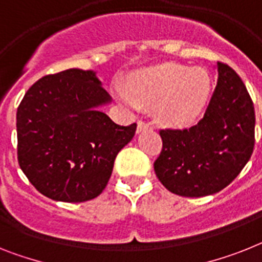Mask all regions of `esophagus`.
<instances>
[{
  "label": "esophagus",
  "instance_id": "obj_1",
  "mask_svg": "<svg viewBox=\"0 0 262 262\" xmlns=\"http://www.w3.org/2000/svg\"><path fill=\"white\" fill-rule=\"evenodd\" d=\"M148 127H150V124H149V122H145V121L140 120L137 122V133L145 130V129H148Z\"/></svg>",
  "mask_w": 262,
  "mask_h": 262
}]
</instances>
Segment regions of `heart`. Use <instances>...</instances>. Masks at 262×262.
<instances>
[{
  "label": "heart",
  "mask_w": 262,
  "mask_h": 262,
  "mask_svg": "<svg viewBox=\"0 0 262 262\" xmlns=\"http://www.w3.org/2000/svg\"><path fill=\"white\" fill-rule=\"evenodd\" d=\"M212 80L204 68L168 62L136 72L129 88L116 83L114 94L132 111L156 109L168 125L182 126L199 117L209 100Z\"/></svg>",
  "instance_id": "obj_1"
}]
</instances>
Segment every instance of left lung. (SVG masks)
Wrapping results in <instances>:
<instances>
[{"mask_svg":"<svg viewBox=\"0 0 262 262\" xmlns=\"http://www.w3.org/2000/svg\"><path fill=\"white\" fill-rule=\"evenodd\" d=\"M219 81L204 117L184 129H161L155 172L169 192L204 197L223 190L249 161L254 148L253 101L238 74L217 62Z\"/></svg>","mask_w":262,"mask_h":262,"instance_id":"left-lung-1","label":"left lung"}]
</instances>
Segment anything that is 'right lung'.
<instances>
[{
  "mask_svg": "<svg viewBox=\"0 0 262 262\" xmlns=\"http://www.w3.org/2000/svg\"><path fill=\"white\" fill-rule=\"evenodd\" d=\"M109 101L92 70L49 74L26 92L17 109V158L41 194L83 202L102 193L116 156L137 129L98 111Z\"/></svg>",
  "mask_w": 262,
  "mask_h": 262,
  "instance_id": "add662e5",
  "label": "right lung"
}]
</instances>
